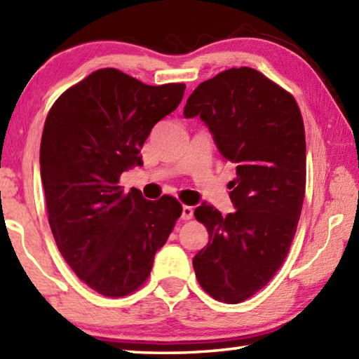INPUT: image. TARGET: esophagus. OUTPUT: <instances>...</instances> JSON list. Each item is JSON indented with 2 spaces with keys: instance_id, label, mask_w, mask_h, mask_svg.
I'll return each instance as SVG.
<instances>
[{
  "instance_id": "esophagus-1",
  "label": "esophagus",
  "mask_w": 359,
  "mask_h": 359,
  "mask_svg": "<svg viewBox=\"0 0 359 359\" xmlns=\"http://www.w3.org/2000/svg\"><path fill=\"white\" fill-rule=\"evenodd\" d=\"M190 218H193V208H190V205H184V208H182V220H190Z\"/></svg>"
}]
</instances>
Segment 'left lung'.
<instances>
[{"label": "left lung", "instance_id": "1", "mask_svg": "<svg viewBox=\"0 0 359 359\" xmlns=\"http://www.w3.org/2000/svg\"><path fill=\"white\" fill-rule=\"evenodd\" d=\"M199 117L224 160L236 165L222 215L194 209L209 233L193 258L194 274L214 299L238 304L276 276L287 258L306 193V133L297 102L252 68H231L199 83L184 107Z\"/></svg>", "mask_w": 359, "mask_h": 359}]
</instances>
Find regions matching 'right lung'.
Wrapping results in <instances>:
<instances>
[{
    "instance_id": "1",
    "label": "right lung",
    "mask_w": 359,
    "mask_h": 359,
    "mask_svg": "<svg viewBox=\"0 0 359 359\" xmlns=\"http://www.w3.org/2000/svg\"><path fill=\"white\" fill-rule=\"evenodd\" d=\"M184 92V83L154 87L104 68L66 90L46 118L39 163L48 224L66 263L102 296H126L147 280L182 214L175 198L149 201L118 180L142 166L145 139Z\"/></svg>"
}]
</instances>
